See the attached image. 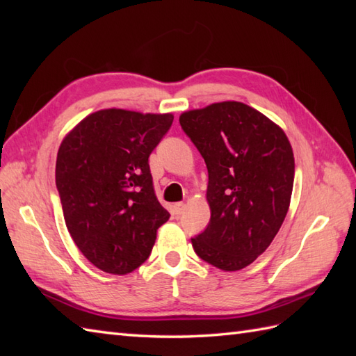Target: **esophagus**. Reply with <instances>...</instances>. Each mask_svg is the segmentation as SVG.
I'll use <instances>...</instances> for the list:
<instances>
[{
    "instance_id": "34e87169",
    "label": "esophagus",
    "mask_w": 356,
    "mask_h": 356,
    "mask_svg": "<svg viewBox=\"0 0 356 356\" xmlns=\"http://www.w3.org/2000/svg\"><path fill=\"white\" fill-rule=\"evenodd\" d=\"M185 211V203L179 202V203H174L172 205V214L174 216H180Z\"/></svg>"
}]
</instances>
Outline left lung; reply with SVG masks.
<instances>
[{
    "mask_svg": "<svg viewBox=\"0 0 356 356\" xmlns=\"http://www.w3.org/2000/svg\"><path fill=\"white\" fill-rule=\"evenodd\" d=\"M179 122L208 168L211 218L191 238L194 251L222 270L243 269L266 251L289 209V139L260 111L236 101L185 111Z\"/></svg>",
    "mask_w": 356,
    "mask_h": 356,
    "instance_id": "left-lung-1",
    "label": "left lung"
}]
</instances>
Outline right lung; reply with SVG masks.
Returning a JSON list of instances; mask_svg holds the SVG:
<instances>
[{
	"instance_id": "add662e5",
	"label": "right lung",
	"mask_w": 356,
	"mask_h": 356,
	"mask_svg": "<svg viewBox=\"0 0 356 356\" xmlns=\"http://www.w3.org/2000/svg\"><path fill=\"white\" fill-rule=\"evenodd\" d=\"M174 116L99 110L65 136L56 188L67 229L96 268L130 274L145 261L170 213L159 203L148 157Z\"/></svg>"
}]
</instances>
